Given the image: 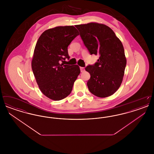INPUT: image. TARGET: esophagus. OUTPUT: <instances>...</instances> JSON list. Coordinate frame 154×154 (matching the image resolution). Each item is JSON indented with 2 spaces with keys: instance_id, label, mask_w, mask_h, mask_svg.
<instances>
[{
  "instance_id": "obj_1",
  "label": "esophagus",
  "mask_w": 154,
  "mask_h": 154,
  "mask_svg": "<svg viewBox=\"0 0 154 154\" xmlns=\"http://www.w3.org/2000/svg\"><path fill=\"white\" fill-rule=\"evenodd\" d=\"M81 72H84L85 71V68L83 67H80Z\"/></svg>"
}]
</instances>
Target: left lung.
I'll list each match as a JSON object with an SVG mask.
<instances>
[{
  "label": "left lung",
  "instance_id": "left-lung-1",
  "mask_svg": "<svg viewBox=\"0 0 154 154\" xmlns=\"http://www.w3.org/2000/svg\"><path fill=\"white\" fill-rule=\"evenodd\" d=\"M75 27L90 54L100 56L94 65L85 68L91 74L87 82L89 91L99 97L113 95L121 85L126 65L122 42L103 23L90 22Z\"/></svg>",
  "mask_w": 154,
  "mask_h": 154
}]
</instances>
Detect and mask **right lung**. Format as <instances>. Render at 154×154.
Returning <instances> with one entry per match:
<instances>
[{
  "label": "right lung",
  "mask_w": 154,
  "mask_h": 154,
  "mask_svg": "<svg viewBox=\"0 0 154 154\" xmlns=\"http://www.w3.org/2000/svg\"><path fill=\"white\" fill-rule=\"evenodd\" d=\"M78 35L73 26H60L45 30L37 42L31 62L32 71L41 92L53 100L69 95L80 73L77 65L60 63L70 58L67 47Z\"/></svg>",
  "instance_id": "add662e5"
}]
</instances>
